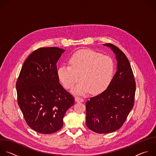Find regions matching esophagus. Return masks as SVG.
<instances>
[{"mask_svg": "<svg viewBox=\"0 0 156 156\" xmlns=\"http://www.w3.org/2000/svg\"><path fill=\"white\" fill-rule=\"evenodd\" d=\"M84 101V99L83 98H82L81 97H79V96H76V97H75V101L76 102H83Z\"/></svg>", "mask_w": 156, "mask_h": 156, "instance_id": "1", "label": "esophagus"}]
</instances>
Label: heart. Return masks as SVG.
Masks as SVG:
<instances>
[{"label":"heart","instance_id":"obj_1","mask_svg":"<svg viewBox=\"0 0 156 156\" xmlns=\"http://www.w3.org/2000/svg\"><path fill=\"white\" fill-rule=\"evenodd\" d=\"M69 65H62L57 70L58 76L66 89L72 88L76 94L84 95L90 90L98 94L111 83L115 72L113 59L97 52L83 49L74 53L69 59Z\"/></svg>","mask_w":156,"mask_h":156}]
</instances>
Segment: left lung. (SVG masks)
<instances>
[{
    "mask_svg": "<svg viewBox=\"0 0 156 156\" xmlns=\"http://www.w3.org/2000/svg\"><path fill=\"white\" fill-rule=\"evenodd\" d=\"M117 61L116 72L105 90L86 103V124L98 133L113 132L121 127L134 105L136 84L130 62L123 52L110 43Z\"/></svg>",
    "mask_w": 156,
    "mask_h": 156,
    "instance_id": "left-lung-1",
    "label": "left lung"
}]
</instances>
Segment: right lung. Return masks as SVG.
<instances>
[{
	"label": "right lung",
	"mask_w": 156,
	"mask_h": 156,
	"mask_svg": "<svg viewBox=\"0 0 156 156\" xmlns=\"http://www.w3.org/2000/svg\"><path fill=\"white\" fill-rule=\"evenodd\" d=\"M66 50L41 48L23 64L16 82L18 105L28 126L43 134L63 126L67 110L75 98L59 83L56 64Z\"/></svg>",
	"instance_id": "right-lung-1"
}]
</instances>
